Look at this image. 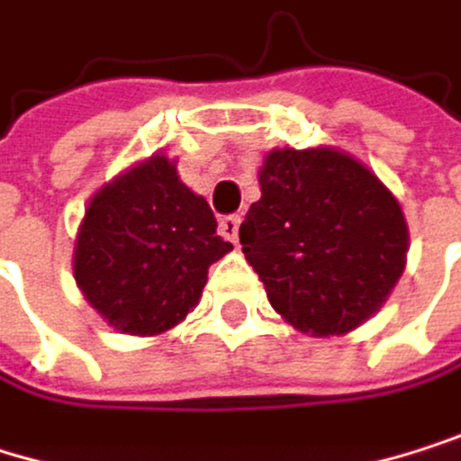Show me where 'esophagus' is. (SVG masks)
Listing matches in <instances>:
<instances>
[{"mask_svg": "<svg viewBox=\"0 0 461 461\" xmlns=\"http://www.w3.org/2000/svg\"><path fill=\"white\" fill-rule=\"evenodd\" d=\"M240 215H223L221 218V235L226 238V240H232V243H238V235H240Z\"/></svg>", "mask_w": 461, "mask_h": 461, "instance_id": "obj_1", "label": "esophagus"}]
</instances>
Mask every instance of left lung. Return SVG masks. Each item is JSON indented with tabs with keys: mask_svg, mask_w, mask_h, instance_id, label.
<instances>
[{
	"mask_svg": "<svg viewBox=\"0 0 461 461\" xmlns=\"http://www.w3.org/2000/svg\"><path fill=\"white\" fill-rule=\"evenodd\" d=\"M259 185L240 243L270 306L314 336L366 322L404 270L407 223L393 194L330 147L273 149Z\"/></svg>",
	"mask_w": 461,
	"mask_h": 461,
	"instance_id": "1",
	"label": "left lung"
}]
</instances>
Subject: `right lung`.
Returning <instances> with one entry per match:
<instances>
[{"label": "right lung", "mask_w": 461, "mask_h": 461, "mask_svg": "<svg viewBox=\"0 0 461 461\" xmlns=\"http://www.w3.org/2000/svg\"><path fill=\"white\" fill-rule=\"evenodd\" d=\"M215 226L210 204L177 177L175 163L152 155L89 202L76 284L120 333H163L199 303L207 267L232 251Z\"/></svg>", "instance_id": "1"}]
</instances>
